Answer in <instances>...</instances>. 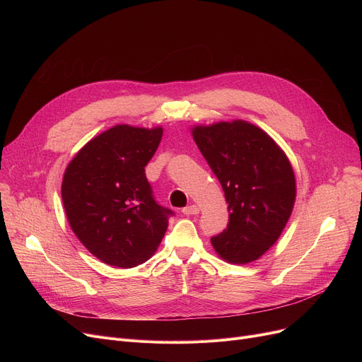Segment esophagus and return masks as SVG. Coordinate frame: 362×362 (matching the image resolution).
I'll return each mask as SVG.
<instances>
[{"label": "esophagus", "instance_id": "obj_1", "mask_svg": "<svg viewBox=\"0 0 362 362\" xmlns=\"http://www.w3.org/2000/svg\"><path fill=\"white\" fill-rule=\"evenodd\" d=\"M182 213L185 214V216H195V214H198L199 213V206L198 205H189V206H185L183 210H182Z\"/></svg>", "mask_w": 362, "mask_h": 362}]
</instances>
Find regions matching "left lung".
I'll return each mask as SVG.
<instances>
[{
  "label": "left lung",
  "mask_w": 362,
  "mask_h": 362,
  "mask_svg": "<svg viewBox=\"0 0 362 362\" xmlns=\"http://www.w3.org/2000/svg\"><path fill=\"white\" fill-rule=\"evenodd\" d=\"M192 135L229 204L227 227L211 238L214 250L233 264L258 259L292 214L296 186L288 157L267 133L240 120L198 126Z\"/></svg>",
  "instance_id": "obj_1"
}]
</instances>
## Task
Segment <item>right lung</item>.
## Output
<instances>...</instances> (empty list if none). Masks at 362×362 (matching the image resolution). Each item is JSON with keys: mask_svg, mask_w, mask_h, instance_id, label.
Wrapping results in <instances>:
<instances>
[{"mask_svg": "<svg viewBox=\"0 0 362 362\" xmlns=\"http://www.w3.org/2000/svg\"><path fill=\"white\" fill-rule=\"evenodd\" d=\"M163 129L114 126L67 165L62 198L71 230L108 265L132 269L158 248L175 213L160 205L145 176Z\"/></svg>", "mask_w": 362, "mask_h": 362, "instance_id": "add662e5", "label": "right lung"}]
</instances>
